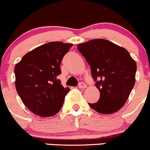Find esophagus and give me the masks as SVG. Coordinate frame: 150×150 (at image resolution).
Masks as SVG:
<instances>
[{
    "label": "esophagus",
    "mask_w": 150,
    "mask_h": 150,
    "mask_svg": "<svg viewBox=\"0 0 150 150\" xmlns=\"http://www.w3.org/2000/svg\"><path fill=\"white\" fill-rule=\"evenodd\" d=\"M78 87L80 89H83V88H85L86 87H87V85H86V84L85 83V82H80L78 85Z\"/></svg>",
    "instance_id": "obj_1"
}]
</instances>
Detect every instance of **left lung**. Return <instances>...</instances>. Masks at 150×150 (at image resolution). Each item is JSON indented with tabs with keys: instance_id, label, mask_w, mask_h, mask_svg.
<instances>
[{
	"instance_id": "left-lung-1",
	"label": "left lung",
	"mask_w": 150,
	"mask_h": 150,
	"mask_svg": "<svg viewBox=\"0 0 150 150\" xmlns=\"http://www.w3.org/2000/svg\"><path fill=\"white\" fill-rule=\"evenodd\" d=\"M77 49L91 68L92 78L100 92L90 107L103 114L118 111L126 102L135 82L137 65L124 48L106 39L80 44Z\"/></svg>"
}]
</instances>
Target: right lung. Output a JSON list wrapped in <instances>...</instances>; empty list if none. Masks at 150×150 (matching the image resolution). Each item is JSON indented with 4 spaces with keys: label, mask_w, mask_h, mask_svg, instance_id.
I'll return each mask as SVG.
<instances>
[{
    "label": "right lung",
    "mask_w": 150,
    "mask_h": 150,
    "mask_svg": "<svg viewBox=\"0 0 150 150\" xmlns=\"http://www.w3.org/2000/svg\"><path fill=\"white\" fill-rule=\"evenodd\" d=\"M72 44L53 42L43 44L27 53L15 67V87L23 104L41 117L56 114L70 91L58 76L63 56Z\"/></svg>",
    "instance_id": "1"
}]
</instances>
